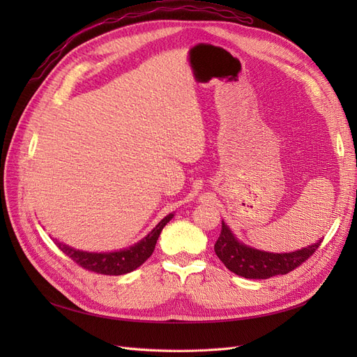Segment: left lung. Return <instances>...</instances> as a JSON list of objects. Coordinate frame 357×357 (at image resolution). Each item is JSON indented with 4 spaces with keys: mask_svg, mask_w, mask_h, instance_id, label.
Masks as SVG:
<instances>
[{
    "mask_svg": "<svg viewBox=\"0 0 357 357\" xmlns=\"http://www.w3.org/2000/svg\"><path fill=\"white\" fill-rule=\"evenodd\" d=\"M320 243L321 238L314 244L286 253L259 250V248L247 245L236 238L229 226L222 220V232L214 244V252L234 274L244 278L265 280L294 271L317 250Z\"/></svg>",
    "mask_w": 357,
    "mask_h": 357,
    "instance_id": "obj_1",
    "label": "left lung"
}]
</instances>
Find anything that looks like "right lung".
<instances>
[{"mask_svg": "<svg viewBox=\"0 0 357 357\" xmlns=\"http://www.w3.org/2000/svg\"><path fill=\"white\" fill-rule=\"evenodd\" d=\"M172 218H174V213H169L144 236L143 240H139L134 245L119 248V250L113 252L79 250V248H74L56 238H53V243L61 248L62 253H66L68 257H71L75 264L89 269V271L104 275H123L128 273H132L134 269L142 266L147 259L152 256L162 229H164V226Z\"/></svg>", "mask_w": 357, "mask_h": 357, "instance_id": "obj_1", "label": "right lung"}]
</instances>
